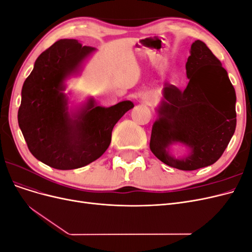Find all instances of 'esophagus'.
<instances>
[{"label":"esophagus","mask_w":252,"mask_h":252,"mask_svg":"<svg viewBox=\"0 0 252 252\" xmlns=\"http://www.w3.org/2000/svg\"><path fill=\"white\" fill-rule=\"evenodd\" d=\"M145 100H146V101H150V100H149V98H145Z\"/></svg>","instance_id":"esophagus-1"}]
</instances>
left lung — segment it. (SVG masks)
Masks as SVG:
<instances>
[{"label":"left lung","mask_w":252,"mask_h":252,"mask_svg":"<svg viewBox=\"0 0 252 252\" xmlns=\"http://www.w3.org/2000/svg\"><path fill=\"white\" fill-rule=\"evenodd\" d=\"M186 73L184 90L165 84L150 149L166 165L195 170L215 164L229 144L236 126V96L222 63L200 40L191 44ZM175 143L189 148L187 156L170 154Z\"/></svg>","instance_id":"obj_1"}]
</instances>
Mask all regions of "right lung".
Wrapping results in <instances>:
<instances>
[{
    "label": "right lung",
    "mask_w": 252,
    "mask_h": 252,
    "mask_svg": "<svg viewBox=\"0 0 252 252\" xmlns=\"http://www.w3.org/2000/svg\"><path fill=\"white\" fill-rule=\"evenodd\" d=\"M94 51L78 40H60L41 53L23 84L19 126L32 156L52 168L77 169L97 159L109 147L114 125L134 106L122 101L103 107L89 97L69 108L66 81Z\"/></svg>",
    "instance_id": "1"
}]
</instances>
